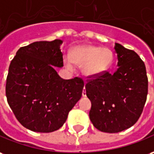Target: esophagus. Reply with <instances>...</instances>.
Instances as JSON below:
<instances>
[{
  "label": "esophagus",
  "mask_w": 154,
  "mask_h": 154,
  "mask_svg": "<svg viewBox=\"0 0 154 154\" xmlns=\"http://www.w3.org/2000/svg\"><path fill=\"white\" fill-rule=\"evenodd\" d=\"M82 95H83L84 97H85V96H86V91H85V88L84 87V91H83V92H82Z\"/></svg>",
  "instance_id": "34e87169"
}]
</instances>
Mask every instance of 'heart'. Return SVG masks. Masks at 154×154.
Segmentation results:
<instances>
[{
    "label": "heart",
    "mask_w": 154,
    "mask_h": 154,
    "mask_svg": "<svg viewBox=\"0 0 154 154\" xmlns=\"http://www.w3.org/2000/svg\"><path fill=\"white\" fill-rule=\"evenodd\" d=\"M70 59L66 61L69 69H73L72 62L83 66L84 75L88 77H96L103 74L110 68L113 55L110 49L100 47L84 45L78 46L71 51Z\"/></svg>",
    "instance_id": "obj_1"
}]
</instances>
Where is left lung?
<instances>
[{"instance_id": "1", "label": "left lung", "mask_w": 154, "mask_h": 154, "mask_svg": "<svg viewBox=\"0 0 154 154\" xmlns=\"http://www.w3.org/2000/svg\"><path fill=\"white\" fill-rule=\"evenodd\" d=\"M118 68L88 77L86 95L91 101L90 119L100 132L116 133L131 128L139 119L147 100L148 80L138 54L116 43Z\"/></svg>"}]
</instances>
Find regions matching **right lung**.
Returning <instances> with one entry per match:
<instances>
[{"mask_svg": "<svg viewBox=\"0 0 154 154\" xmlns=\"http://www.w3.org/2000/svg\"><path fill=\"white\" fill-rule=\"evenodd\" d=\"M61 43L55 39L22 47L9 66L7 102L19 122L33 132L59 129L82 96L83 79H63L54 69L63 66Z\"/></svg>", "mask_w": 154, "mask_h": 154, "instance_id": "add662e5", "label": "right lung"}]
</instances>
